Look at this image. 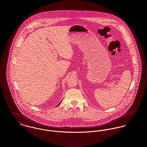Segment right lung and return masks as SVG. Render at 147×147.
<instances>
[{"mask_svg": "<svg viewBox=\"0 0 147 147\" xmlns=\"http://www.w3.org/2000/svg\"><path fill=\"white\" fill-rule=\"evenodd\" d=\"M62 101H61V102H60V103H59V104H58V105H59V104H61V102H62ZM58 105H57V106H58Z\"/></svg>", "mask_w": 147, "mask_h": 147, "instance_id": "add662e5", "label": "right lung"}]
</instances>
